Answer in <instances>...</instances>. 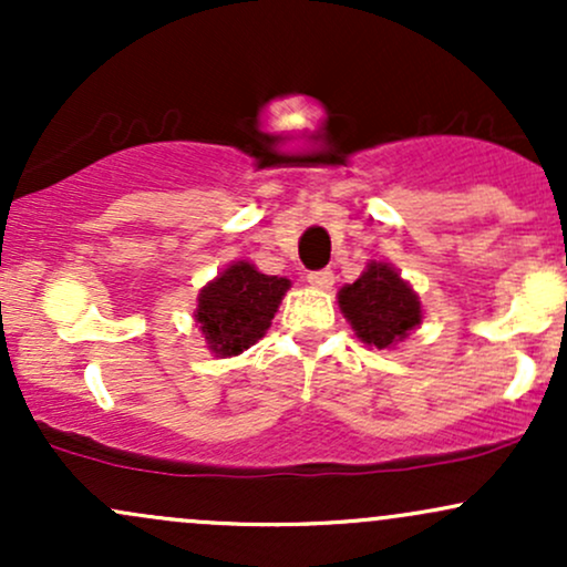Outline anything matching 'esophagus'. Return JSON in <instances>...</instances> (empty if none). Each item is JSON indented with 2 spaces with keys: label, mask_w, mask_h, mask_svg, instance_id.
I'll use <instances>...</instances> for the list:
<instances>
[{
  "label": "esophagus",
  "mask_w": 567,
  "mask_h": 567,
  "mask_svg": "<svg viewBox=\"0 0 567 567\" xmlns=\"http://www.w3.org/2000/svg\"><path fill=\"white\" fill-rule=\"evenodd\" d=\"M306 282L311 285V288H317V290H328V288H333V282H336V275L330 269H322V271H311L309 277H306Z\"/></svg>",
  "instance_id": "esophagus-1"
}]
</instances>
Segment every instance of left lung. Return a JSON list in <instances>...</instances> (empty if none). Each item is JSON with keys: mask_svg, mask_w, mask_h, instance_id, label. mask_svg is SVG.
I'll use <instances>...</instances> for the list:
<instances>
[{"mask_svg": "<svg viewBox=\"0 0 567 567\" xmlns=\"http://www.w3.org/2000/svg\"><path fill=\"white\" fill-rule=\"evenodd\" d=\"M338 306L354 336L375 349H394L424 322L419 292L386 261H370L354 282L343 285Z\"/></svg>", "mask_w": 567, "mask_h": 567, "instance_id": "8db88e82", "label": "left lung"}]
</instances>
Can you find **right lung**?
I'll return each instance as SVG.
<instances>
[{"instance_id": "add662e5", "label": "right lung", "mask_w": 567, "mask_h": 567, "mask_svg": "<svg viewBox=\"0 0 567 567\" xmlns=\"http://www.w3.org/2000/svg\"><path fill=\"white\" fill-rule=\"evenodd\" d=\"M288 277H271L258 271L250 261H231L213 277L197 296V322L210 354L237 357L258 343L271 328L285 292Z\"/></svg>"}]
</instances>
